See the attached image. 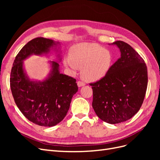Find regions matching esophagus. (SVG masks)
Instances as JSON below:
<instances>
[{
	"label": "esophagus",
	"mask_w": 160,
	"mask_h": 160,
	"mask_svg": "<svg viewBox=\"0 0 160 160\" xmlns=\"http://www.w3.org/2000/svg\"><path fill=\"white\" fill-rule=\"evenodd\" d=\"M77 85H78V87H83L84 85H85V83H84L83 81H77Z\"/></svg>",
	"instance_id": "1"
}]
</instances>
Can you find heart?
<instances>
[{"label":"heart","instance_id":"b5f03b06","mask_svg":"<svg viewBox=\"0 0 160 160\" xmlns=\"http://www.w3.org/2000/svg\"><path fill=\"white\" fill-rule=\"evenodd\" d=\"M113 58L111 53L95 43L81 42L72 47L70 57L64 59V65L75 71L82 68L81 74L89 81L101 79L108 75Z\"/></svg>","mask_w":160,"mask_h":160}]
</instances>
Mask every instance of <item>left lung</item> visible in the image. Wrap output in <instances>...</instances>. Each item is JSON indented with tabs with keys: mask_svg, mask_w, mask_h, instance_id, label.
Listing matches in <instances>:
<instances>
[{
	"mask_svg": "<svg viewBox=\"0 0 160 160\" xmlns=\"http://www.w3.org/2000/svg\"><path fill=\"white\" fill-rule=\"evenodd\" d=\"M121 57L103 78L90 83L93 89L92 106L103 122L115 124L136 114L143 102L148 86V70L143 58L128 43H112Z\"/></svg>",
	"mask_w": 160,
	"mask_h": 160,
	"instance_id": "1",
	"label": "left lung"
}]
</instances>
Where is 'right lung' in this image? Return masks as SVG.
Wrapping results in <instances>:
<instances>
[{
  "instance_id": "1",
  "label": "right lung",
  "mask_w": 160,
  "mask_h": 160,
  "mask_svg": "<svg viewBox=\"0 0 160 160\" xmlns=\"http://www.w3.org/2000/svg\"><path fill=\"white\" fill-rule=\"evenodd\" d=\"M55 45L49 38H33L18 52L11 72V89L18 108L30 122L43 127L54 126L64 119L78 91L76 79L60 73L59 63L52 61L51 73L47 79L30 81L24 72L22 61L31 55L49 52Z\"/></svg>"
}]
</instances>
